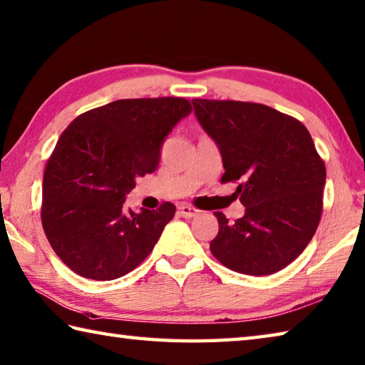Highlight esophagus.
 Wrapping results in <instances>:
<instances>
[{"mask_svg":"<svg viewBox=\"0 0 365 365\" xmlns=\"http://www.w3.org/2000/svg\"><path fill=\"white\" fill-rule=\"evenodd\" d=\"M178 212H180V215L185 217V218H195L199 210L196 209V207L192 205H188V204H180L178 205Z\"/></svg>","mask_w":365,"mask_h":365,"instance_id":"obj_1","label":"esophagus"}]
</instances>
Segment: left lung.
Wrapping results in <instances>:
<instances>
[{
  "label": "left lung",
  "instance_id": "8db88e82",
  "mask_svg": "<svg viewBox=\"0 0 365 365\" xmlns=\"http://www.w3.org/2000/svg\"><path fill=\"white\" fill-rule=\"evenodd\" d=\"M223 158L221 183L240 180L245 215L220 231L210 252L234 272L275 274L309 245L323 213L326 166L297 118L258 103L192 99Z\"/></svg>",
  "mask_w": 365,
  "mask_h": 365
}]
</instances>
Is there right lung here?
I'll list each match as a JSON object with an SVG mask.
<instances>
[{
    "label": "right lung",
    "instance_id": "add662e5",
    "mask_svg": "<svg viewBox=\"0 0 365 365\" xmlns=\"http://www.w3.org/2000/svg\"><path fill=\"white\" fill-rule=\"evenodd\" d=\"M192 110L185 98L118 99L73 120L42 180L41 221L56 256L77 275L115 280L152 252L175 205L125 212L135 178L152 174L166 135Z\"/></svg>",
    "mask_w": 365,
    "mask_h": 365
}]
</instances>
